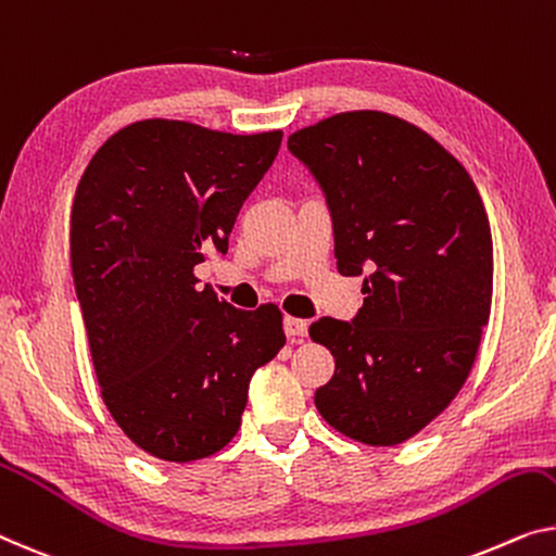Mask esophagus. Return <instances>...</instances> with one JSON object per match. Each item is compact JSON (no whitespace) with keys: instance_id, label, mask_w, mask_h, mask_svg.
I'll return each instance as SVG.
<instances>
[{"instance_id":"obj_1","label":"esophagus","mask_w":556,"mask_h":556,"mask_svg":"<svg viewBox=\"0 0 556 556\" xmlns=\"http://www.w3.org/2000/svg\"><path fill=\"white\" fill-rule=\"evenodd\" d=\"M285 331L287 337H304L309 331V321L296 319V317H285Z\"/></svg>"}]
</instances>
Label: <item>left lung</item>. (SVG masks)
Segmentation results:
<instances>
[{
  "instance_id": "1",
  "label": "left lung",
  "mask_w": 556,
  "mask_h": 556,
  "mask_svg": "<svg viewBox=\"0 0 556 556\" xmlns=\"http://www.w3.org/2000/svg\"><path fill=\"white\" fill-rule=\"evenodd\" d=\"M287 147L325 189L339 275H364L367 294L354 321L309 327L334 354L314 404L354 442L402 444L459 394L490 321L482 197L437 139L387 112L334 114Z\"/></svg>"
}]
</instances>
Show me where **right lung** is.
<instances>
[{
  "label": "right lung",
  "mask_w": 556,
  "mask_h": 556,
  "mask_svg": "<svg viewBox=\"0 0 556 556\" xmlns=\"http://www.w3.org/2000/svg\"><path fill=\"white\" fill-rule=\"evenodd\" d=\"M281 131L142 119L97 149L72 202V277L102 400L139 450L194 462L235 439L250 379L285 346L281 312H244L194 267L227 252Z\"/></svg>",
  "instance_id": "1"
}]
</instances>
